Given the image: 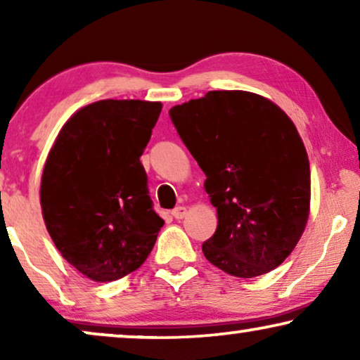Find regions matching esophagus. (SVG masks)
<instances>
[{
	"label": "esophagus",
	"instance_id": "1",
	"mask_svg": "<svg viewBox=\"0 0 360 360\" xmlns=\"http://www.w3.org/2000/svg\"><path fill=\"white\" fill-rule=\"evenodd\" d=\"M186 213H188V210H186L185 206H176V208L172 211V216H174L175 219H184Z\"/></svg>",
	"mask_w": 360,
	"mask_h": 360
}]
</instances>
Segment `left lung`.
Here are the masks:
<instances>
[{
    "mask_svg": "<svg viewBox=\"0 0 360 360\" xmlns=\"http://www.w3.org/2000/svg\"><path fill=\"white\" fill-rule=\"evenodd\" d=\"M170 117L218 213L205 257L239 278L278 267L307 228L311 200L308 154L293 121L269 98L243 90L208 91L172 108Z\"/></svg>",
    "mask_w": 360,
    "mask_h": 360,
    "instance_id": "8db88e82",
    "label": "left lung"
}]
</instances>
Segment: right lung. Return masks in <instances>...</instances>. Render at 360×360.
<instances>
[{
  "label": "right lung",
  "instance_id": "1",
  "mask_svg": "<svg viewBox=\"0 0 360 360\" xmlns=\"http://www.w3.org/2000/svg\"><path fill=\"white\" fill-rule=\"evenodd\" d=\"M160 111V101H95L68 117L49 150L44 223L62 257L93 282L139 269L164 226L139 160Z\"/></svg>",
  "mask_w": 360,
  "mask_h": 360
}]
</instances>
